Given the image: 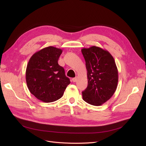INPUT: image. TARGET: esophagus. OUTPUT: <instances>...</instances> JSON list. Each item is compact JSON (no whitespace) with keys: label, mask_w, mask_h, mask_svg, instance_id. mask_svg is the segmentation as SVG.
Returning a JSON list of instances; mask_svg holds the SVG:
<instances>
[{"label":"esophagus","mask_w":146,"mask_h":146,"mask_svg":"<svg viewBox=\"0 0 146 146\" xmlns=\"http://www.w3.org/2000/svg\"><path fill=\"white\" fill-rule=\"evenodd\" d=\"M72 80L73 82H76L77 80V77H74L72 79Z\"/></svg>","instance_id":"esophagus-1"}]
</instances>
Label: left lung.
Returning <instances> with one entry per match:
<instances>
[{
	"label": "left lung",
	"mask_w": 146,
	"mask_h": 146,
	"mask_svg": "<svg viewBox=\"0 0 146 146\" xmlns=\"http://www.w3.org/2000/svg\"><path fill=\"white\" fill-rule=\"evenodd\" d=\"M88 86L82 92L83 99L88 104L100 106L111 98L118 83V71L110 53L97 46L83 48Z\"/></svg>",
	"instance_id": "obj_1"
}]
</instances>
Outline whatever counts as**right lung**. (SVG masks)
Masks as SVG:
<instances>
[{
  "instance_id": "add662e5",
  "label": "right lung",
  "mask_w": 146,
  "mask_h": 146,
  "mask_svg": "<svg viewBox=\"0 0 146 146\" xmlns=\"http://www.w3.org/2000/svg\"><path fill=\"white\" fill-rule=\"evenodd\" d=\"M62 50L47 47L34 54L26 69V82L30 92L44 102L56 101L70 84L64 69L58 63Z\"/></svg>"
}]
</instances>
